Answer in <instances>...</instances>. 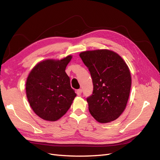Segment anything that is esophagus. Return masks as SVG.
Masks as SVG:
<instances>
[{
    "instance_id": "34e87169",
    "label": "esophagus",
    "mask_w": 160,
    "mask_h": 160,
    "mask_svg": "<svg viewBox=\"0 0 160 160\" xmlns=\"http://www.w3.org/2000/svg\"><path fill=\"white\" fill-rule=\"evenodd\" d=\"M77 95H79V96H80L81 95V93H82V89H77Z\"/></svg>"
}]
</instances>
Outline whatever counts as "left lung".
<instances>
[{
    "instance_id": "1",
    "label": "left lung",
    "mask_w": 160,
    "mask_h": 160,
    "mask_svg": "<svg viewBox=\"0 0 160 160\" xmlns=\"http://www.w3.org/2000/svg\"><path fill=\"white\" fill-rule=\"evenodd\" d=\"M79 56L93 81V94L87 98L91 115L102 123L118 119L126 107L132 85L127 64L108 49L87 51Z\"/></svg>"
}]
</instances>
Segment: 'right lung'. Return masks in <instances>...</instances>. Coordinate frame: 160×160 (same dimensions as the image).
Listing matches in <instances>:
<instances>
[{
    "label": "right lung",
    "mask_w": 160,
    "mask_h": 160,
    "mask_svg": "<svg viewBox=\"0 0 160 160\" xmlns=\"http://www.w3.org/2000/svg\"><path fill=\"white\" fill-rule=\"evenodd\" d=\"M69 55L61 60L47 59L31 70L26 83L27 97L38 117L55 122L63 116L76 97L65 69L71 60Z\"/></svg>",
    "instance_id": "add662e5"
}]
</instances>
